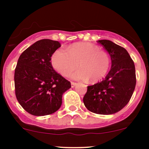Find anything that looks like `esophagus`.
<instances>
[{
	"mask_svg": "<svg viewBox=\"0 0 149 149\" xmlns=\"http://www.w3.org/2000/svg\"><path fill=\"white\" fill-rule=\"evenodd\" d=\"M71 88H74V87L77 85V83H75V82H71Z\"/></svg>",
	"mask_w": 149,
	"mask_h": 149,
	"instance_id": "esophagus-1",
	"label": "esophagus"
}]
</instances>
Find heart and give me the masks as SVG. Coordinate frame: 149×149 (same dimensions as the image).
<instances>
[{"label": "heart", "instance_id": "obj_1", "mask_svg": "<svg viewBox=\"0 0 149 149\" xmlns=\"http://www.w3.org/2000/svg\"><path fill=\"white\" fill-rule=\"evenodd\" d=\"M52 64L60 74L67 76L78 66L80 69L71 74L76 80L91 83L100 81L110 68V58L106 51L90 42H77L70 45L68 51L57 49L52 54Z\"/></svg>", "mask_w": 149, "mask_h": 149}]
</instances>
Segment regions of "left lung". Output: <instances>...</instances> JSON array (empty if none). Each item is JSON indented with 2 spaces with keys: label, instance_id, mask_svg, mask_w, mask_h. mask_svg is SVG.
Listing matches in <instances>:
<instances>
[{
  "label": "left lung",
  "instance_id": "8db88e82",
  "mask_svg": "<svg viewBox=\"0 0 149 149\" xmlns=\"http://www.w3.org/2000/svg\"><path fill=\"white\" fill-rule=\"evenodd\" d=\"M111 59V69L105 79L88 86L83 103L90 111L109 115L118 112L130 100L136 85L134 61L124 47L109 40L97 41Z\"/></svg>",
  "mask_w": 149,
  "mask_h": 149
}]
</instances>
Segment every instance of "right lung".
<instances>
[{
    "label": "right lung",
    "mask_w": 149,
    "mask_h": 149,
    "mask_svg": "<svg viewBox=\"0 0 149 149\" xmlns=\"http://www.w3.org/2000/svg\"><path fill=\"white\" fill-rule=\"evenodd\" d=\"M59 41L42 39L25 49L19 58L15 71L17 100L33 116L56 112L61 105L64 92L71 83L53 69L51 57L59 47Z\"/></svg>",
    "instance_id": "1"
}]
</instances>
